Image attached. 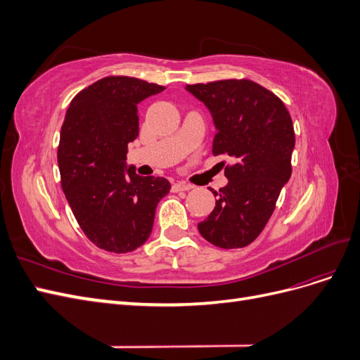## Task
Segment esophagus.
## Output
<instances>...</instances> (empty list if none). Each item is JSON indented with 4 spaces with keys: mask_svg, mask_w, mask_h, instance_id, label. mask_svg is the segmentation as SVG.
I'll use <instances>...</instances> for the list:
<instances>
[{
    "mask_svg": "<svg viewBox=\"0 0 360 360\" xmlns=\"http://www.w3.org/2000/svg\"><path fill=\"white\" fill-rule=\"evenodd\" d=\"M189 189H192V186L184 181H177L172 184V192H183V191H189Z\"/></svg>",
    "mask_w": 360,
    "mask_h": 360,
    "instance_id": "1",
    "label": "esophagus"
}]
</instances>
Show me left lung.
<instances>
[{"instance_id": "left-lung-1", "label": "left lung", "mask_w": 360, "mask_h": 360, "mask_svg": "<svg viewBox=\"0 0 360 360\" xmlns=\"http://www.w3.org/2000/svg\"><path fill=\"white\" fill-rule=\"evenodd\" d=\"M186 90L212 112L213 155L236 160L225 167L226 186L212 189L216 205L198 224L200 234L217 248H245L264 230L291 177V115L276 94L249 79L192 84Z\"/></svg>"}]
</instances>
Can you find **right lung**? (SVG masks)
<instances>
[{"label":"right lung","mask_w":360,"mask_h":360,"mask_svg":"<svg viewBox=\"0 0 360 360\" xmlns=\"http://www.w3.org/2000/svg\"><path fill=\"white\" fill-rule=\"evenodd\" d=\"M163 85L106 76L76 94L61 126V188L86 238L108 252L126 254L147 242L158 202L169 193L163 177L126 168L127 144L138 136V103Z\"/></svg>","instance_id":"right-lung-1"}]
</instances>
